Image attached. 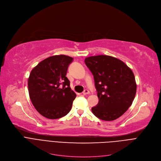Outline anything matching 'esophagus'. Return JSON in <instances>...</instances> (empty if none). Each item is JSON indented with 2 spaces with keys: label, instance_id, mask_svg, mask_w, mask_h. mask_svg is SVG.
<instances>
[{
  "label": "esophagus",
  "instance_id": "34e87169",
  "mask_svg": "<svg viewBox=\"0 0 161 161\" xmlns=\"http://www.w3.org/2000/svg\"><path fill=\"white\" fill-rule=\"evenodd\" d=\"M89 93H90V92L88 90H84L82 92V94L83 95H86V94H88Z\"/></svg>",
  "mask_w": 161,
  "mask_h": 161
}]
</instances>
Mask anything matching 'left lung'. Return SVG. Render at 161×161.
Listing matches in <instances>:
<instances>
[{
    "mask_svg": "<svg viewBox=\"0 0 161 161\" xmlns=\"http://www.w3.org/2000/svg\"><path fill=\"white\" fill-rule=\"evenodd\" d=\"M85 64L93 75L99 102L93 114L105 121L115 120L130 107L136 92L135 75L120 60L106 55L88 57Z\"/></svg>",
    "mask_w": 161,
    "mask_h": 161,
    "instance_id": "obj_1",
    "label": "left lung"
}]
</instances>
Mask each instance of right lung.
<instances>
[{
    "mask_svg": "<svg viewBox=\"0 0 161 161\" xmlns=\"http://www.w3.org/2000/svg\"><path fill=\"white\" fill-rule=\"evenodd\" d=\"M73 58L65 55L47 58L32 70L28 88L34 107L43 116L58 119L71 109L76 94L70 88L65 77Z\"/></svg>",
    "mask_w": 161,
    "mask_h": 161,
    "instance_id": "right-lung-1",
    "label": "right lung"
}]
</instances>
